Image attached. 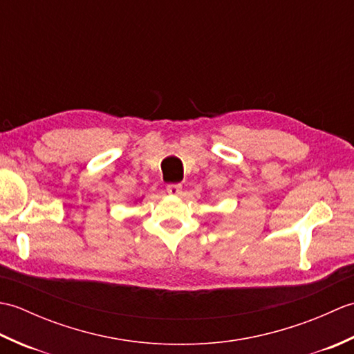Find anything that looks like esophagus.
<instances>
[{
    "label": "esophagus",
    "mask_w": 354,
    "mask_h": 354,
    "mask_svg": "<svg viewBox=\"0 0 354 354\" xmlns=\"http://www.w3.org/2000/svg\"><path fill=\"white\" fill-rule=\"evenodd\" d=\"M167 192L171 194V196H178V194H181V192H183V185L181 184H169Z\"/></svg>",
    "instance_id": "obj_1"
}]
</instances>
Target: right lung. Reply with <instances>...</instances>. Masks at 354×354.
Here are the masks:
<instances>
[{
  "mask_svg": "<svg viewBox=\"0 0 354 354\" xmlns=\"http://www.w3.org/2000/svg\"><path fill=\"white\" fill-rule=\"evenodd\" d=\"M138 201H141V198H140V199H138Z\"/></svg>",
  "mask_w": 354,
  "mask_h": 354,
  "instance_id": "add662e5",
  "label": "right lung"
}]
</instances>
